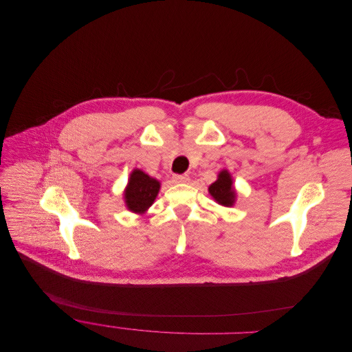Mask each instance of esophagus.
Wrapping results in <instances>:
<instances>
[{
    "label": "esophagus",
    "mask_w": 352,
    "mask_h": 352,
    "mask_svg": "<svg viewBox=\"0 0 352 352\" xmlns=\"http://www.w3.org/2000/svg\"><path fill=\"white\" fill-rule=\"evenodd\" d=\"M173 180L176 183H186V182H188V175H175Z\"/></svg>",
    "instance_id": "esophagus-1"
}]
</instances>
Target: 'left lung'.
I'll use <instances>...</instances> for the list:
<instances>
[{
    "mask_svg": "<svg viewBox=\"0 0 352 352\" xmlns=\"http://www.w3.org/2000/svg\"><path fill=\"white\" fill-rule=\"evenodd\" d=\"M233 180L230 177V173L228 170H222L219 173V177L215 183L209 186V194L212 195L221 205L232 206L234 204L236 192L232 187Z\"/></svg>",
    "mask_w": 352,
    "mask_h": 352,
    "instance_id": "8db88e82",
    "label": "left lung"
}]
</instances>
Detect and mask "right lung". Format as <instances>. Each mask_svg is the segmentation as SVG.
Segmentation results:
<instances>
[{
    "label": "right lung",
    "mask_w": 352,
    "mask_h": 352,
    "mask_svg": "<svg viewBox=\"0 0 352 352\" xmlns=\"http://www.w3.org/2000/svg\"><path fill=\"white\" fill-rule=\"evenodd\" d=\"M160 182L146 175L143 170L134 169L124 192L126 205L135 214H143L153 205L160 191Z\"/></svg>",
    "instance_id": "right-lung-1"
}]
</instances>
